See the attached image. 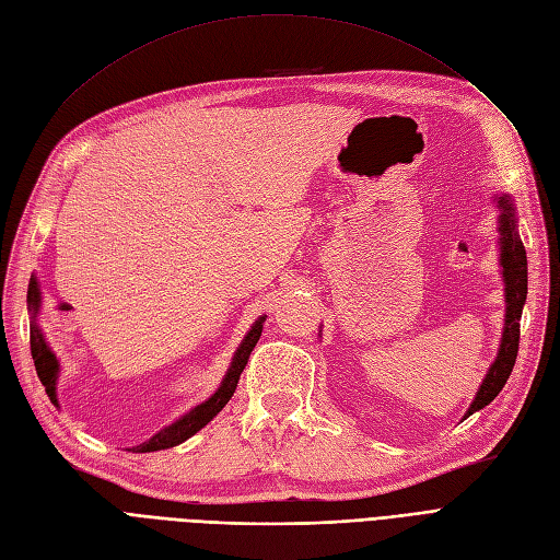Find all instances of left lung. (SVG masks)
<instances>
[{
    "label": "left lung",
    "mask_w": 560,
    "mask_h": 560,
    "mask_svg": "<svg viewBox=\"0 0 560 560\" xmlns=\"http://www.w3.org/2000/svg\"><path fill=\"white\" fill-rule=\"evenodd\" d=\"M499 207L503 209L501 213V266H503V280H505V328H503V338H501V349L494 365L489 368L485 382L474 399L471 409H468L466 416H471L474 411H480L487 407L491 399H494L501 388L505 386L508 376L514 368V361H517V351H520V319H522V307L526 303L528 294V278H526V250L524 243L517 234V228H514V209L510 205L508 197H499Z\"/></svg>",
    "instance_id": "1"
}]
</instances>
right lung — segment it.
<instances>
[{
    "mask_svg": "<svg viewBox=\"0 0 560 560\" xmlns=\"http://www.w3.org/2000/svg\"><path fill=\"white\" fill-rule=\"evenodd\" d=\"M27 301H30L32 310L36 312V310H38V303H40V294H38V284H36L34 278H32V282H30ZM264 319H266V317H259V322L250 328V332L245 335V340L241 342V347H238L236 353H234V361H232L230 372L225 374V378H222L220 388L205 401V405L195 407V409H192L190 413H186L182 420H176L174 424H170V428H165L163 432H159L155 436H151L149 441L136 445V448H132V453H153V451L174 448V445L184 443V441L190 439L195 432L202 430L207 422L213 420V416H218V413L222 411V407L228 405V401H230L232 395H234V390H236L241 372L245 370V365H248L250 351L255 349V345H257V340H259V335H261V324H264ZM30 345H32V358H34V365H36V374H38V378H40V384L46 386V393L50 395V399L57 405L55 382H57L59 365H57L55 353L48 349L46 340H43L40 330H38L34 324H32V332H30Z\"/></svg>",
    "mask_w": 560,
    "mask_h": 560,
    "instance_id": "obj_1",
    "label": "right lung"
}]
</instances>
